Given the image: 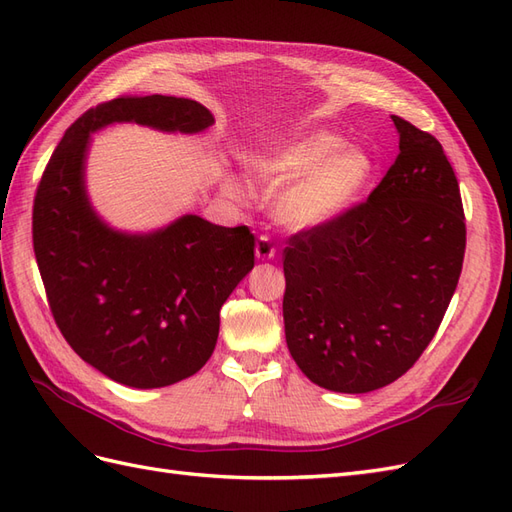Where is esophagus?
Listing matches in <instances>:
<instances>
[{
  "label": "esophagus",
  "mask_w": 512,
  "mask_h": 512,
  "mask_svg": "<svg viewBox=\"0 0 512 512\" xmlns=\"http://www.w3.org/2000/svg\"><path fill=\"white\" fill-rule=\"evenodd\" d=\"M275 245L271 243V239L267 235H260L256 241V258L258 260H271L275 258Z\"/></svg>",
  "instance_id": "34e87169"
}]
</instances>
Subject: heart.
<instances>
[{
    "label": "heart",
    "instance_id": "b5f03b06",
    "mask_svg": "<svg viewBox=\"0 0 512 512\" xmlns=\"http://www.w3.org/2000/svg\"><path fill=\"white\" fill-rule=\"evenodd\" d=\"M254 170L269 188H284L275 205L277 220L292 230H309L339 218L365 192L374 160L339 136L318 130L260 156ZM224 190L241 196L232 179Z\"/></svg>",
    "mask_w": 512,
    "mask_h": 512
}]
</instances>
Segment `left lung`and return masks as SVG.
<instances>
[{"instance_id": "8db88e82", "label": "left lung", "mask_w": 512, "mask_h": 512, "mask_svg": "<svg viewBox=\"0 0 512 512\" xmlns=\"http://www.w3.org/2000/svg\"><path fill=\"white\" fill-rule=\"evenodd\" d=\"M399 156L363 203L284 247V327L322 389L395 382L436 335L466 254L455 170L429 132L393 115Z\"/></svg>"}]
</instances>
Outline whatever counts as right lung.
I'll return each mask as SVG.
<instances>
[{
    "label": "right lung",
    "instance_id": "1",
    "mask_svg": "<svg viewBox=\"0 0 512 512\" xmlns=\"http://www.w3.org/2000/svg\"><path fill=\"white\" fill-rule=\"evenodd\" d=\"M113 121L200 132L213 115L175 96H119L89 108L66 130L38 183L34 254L51 314L72 350L119 384L160 389L209 361L220 309L254 267V235L198 215L151 235L102 224L85 194L83 162L89 132Z\"/></svg>",
    "mask_w": 512,
    "mask_h": 512
}]
</instances>
